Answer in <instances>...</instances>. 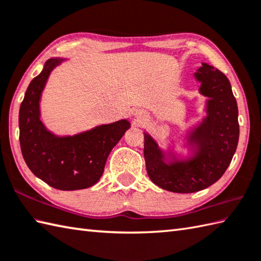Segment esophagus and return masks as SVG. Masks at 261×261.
Here are the masks:
<instances>
[{
  "label": "esophagus",
  "instance_id": "esophagus-1",
  "mask_svg": "<svg viewBox=\"0 0 261 261\" xmlns=\"http://www.w3.org/2000/svg\"><path fill=\"white\" fill-rule=\"evenodd\" d=\"M136 115L138 116V118H142V116H143L142 112H138V111H137V112H136Z\"/></svg>",
  "mask_w": 261,
  "mask_h": 261
}]
</instances>
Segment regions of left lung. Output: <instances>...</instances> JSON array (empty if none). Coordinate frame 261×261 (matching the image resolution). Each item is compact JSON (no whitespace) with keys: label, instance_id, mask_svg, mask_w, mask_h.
<instances>
[{"label":"left lung","instance_id":"8db88e82","mask_svg":"<svg viewBox=\"0 0 261 261\" xmlns=\"http://www.w3.org/2000/svg\"><path fill=\"white\" fill-rule=\"evenodd\" d=\"M194 79L201 84L199 94L206 97V115L185 137L182 146L186 153L160 147L149 132L143 131L149 178L174 193L198 192L218 181L229 167L239 141L238 105L226 76L202 63Z\"/></svg>","mask_w":261,"mask_h":261}]
</instances>
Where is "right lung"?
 <instances>
[{"label": "right lung", "mask_w": 261, "mask_h": 261, "mask_svg": "<svg viewBox=\"0 0 261 261\" xmlns=\"http://www.w3.org/2000/svg\"><path fill=\"white\" fill-rule=\"evenodd\" d=\"M67 60L48 59L28 86L19 112L20 146L27 166L38 178L60 191H77L99 180L111 150L131 124L122 119L66 136L48 129L41 118L42 92L53 70Z\"/></svg>", "instance_id": "1"}]
</instances>
